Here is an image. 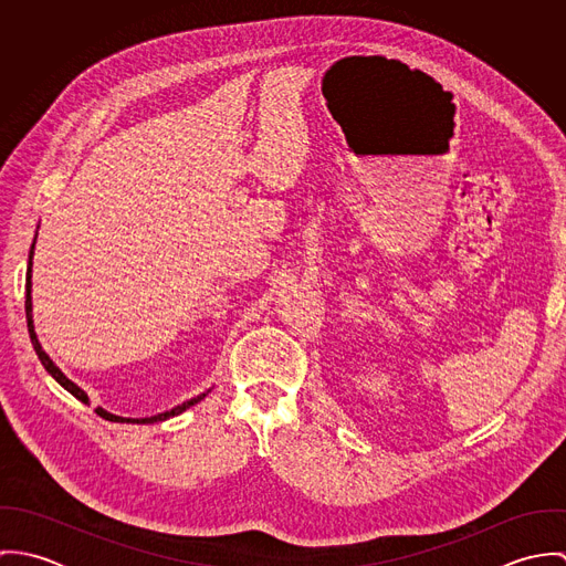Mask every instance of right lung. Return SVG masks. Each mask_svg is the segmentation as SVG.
Instances as JSON below:
<instances>
[{
    "label": "right lung",
    "instance_id": "1",
    "mask_svg": "<svg viewBox=\"0 0 566 566\" xmlns=\"http://www.w3.org/2000/svg\"><path fill=\"white\" fill-rule=\"evenodd\" d=\"M34 242H36V235H34ZM34 242H32V248H30V256H28V272H25V321H28V333H30V339H32V346H34V350H36V355H39V359H41V364L45 366V370L70 392V395H74L78 401L82 403H88V397L84 395V390H81L74 381H70L63 373H61V368L50 359V355L41 348V344H39V339H36V333H34V323H32V296H30V292H32V254H34ZM209 392H205V395H200V397H193V399H189V401H185L182 405H176L174 409H169V411H163V413H157V416H150V418H122V416H115V413H108V411H104L102 407H97L95 411L99 413V416H104L106 420H111V422H139V424H148V422H159V420H165V418H169V416H178V413H182L185 409H189L191 405L198 403V401H202L205 397H207Z\"/></svg>",
    "mask_w": 566,
    "mask_h": 566
}]
</instances>
